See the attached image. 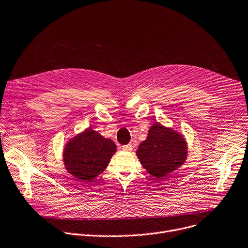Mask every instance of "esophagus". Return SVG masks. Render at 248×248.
<instances>
[{
  "label": "esophagus",
  "mask_w": 248,
  "mask_h": 248,
  "mask_svg": "<svg viewBox=\"0 0 248 248\" xmlns=\"http://www.w3.org/2000/svg\"><path fill=\"white\" fill-rule=\"evenodd\" d=\"M122 148H123L124 151H125V152H130L131 150H133V144H131V143H128V144L123 145V146H122Z\"/></svg>",
  "instance_id": "1"
}]
</instances>
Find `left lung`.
Returning a JSON list of instances; mask_svg holds the SVG:
<instances>
[{"label":"left lung","mask_w":248,"mask_h":248,"mask_svg":"<svg viewBox=\"0 0 248 248\" xmlns=\"http://www.w3.org/2000/svg\"><path fill=\"white\" fill-rule=\"evenodd\" d=\"M137 155L148 173L162 179L185 163L187 156L186 140L171 127L155 123L146 140L139 145Z\"/></svg>","instance_id":"8db88e82"}]
</instances>
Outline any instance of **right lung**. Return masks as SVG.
<instances>
[{"label":"right lung","instance_id":"1","mask_svg":"<svg viewBox=\"0 0 248 248\" xmlns=\"http://www.w3.org/2000/svg\"><path fill=\"white\" fill-rule=\"evenodd\" d=\"M115 152L117 145L111 140L89 127L67 142L62 159L69 173L90 181L107 169Z\"/></svg>","mask_w":248,"mask_h":248}]
</instances>
